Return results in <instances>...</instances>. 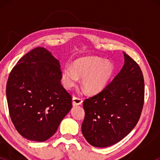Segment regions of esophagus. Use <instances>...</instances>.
Masks as SVG:
<instances>
[{"label": "esophagus", "mask_w": 160, "mask_h": 160, "mask_svg": "<svg viewBox=\"0 0 160 160\" xmlns=\"http://www.w3.org/2000/svg\"><path fill=\"white\" fill-rule=\"evenodd\" d=\"M73 102V105H80V104H82V98H80V97H76L74 96L72 98Z\"/></svg>", "instance_id": "obj_1"}]
</instances>
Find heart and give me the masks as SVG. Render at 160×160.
<instances>
[{"label":"heart","mask_w":160,"mask_h":160,"mask_svg":"<svg viewBox=\"0 0 160 160\" xmlns=\"http://www.w3.org/2000/svg\"><path fill=\"white\" fill-rule=\"evenodd\" d=\"M113 64L99 57H86L74 62L73 67L65 65L62 70V84L71 89L82 77V85L87 92L95 94L107 86L113 73Z\"/></svg>","instance_id":"1"}]
</instances>
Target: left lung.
<instances>
[{"label":"left lung","mask_w":160,"mask_h":160,"mask_svg":"<svg viewBox=\"0 0 160 160\" xmlns=\"http://www.w3.org/2000/svg\"><path fill=\"white\" fill-rule=\"evenodd\" d=\"M125 64L118 74L98 94L84 100L82 132L98 148L119 142L135 128L144 102L141 68L123 52Z\"/></svg>","instance_id":"obj_1"}]
</instances>
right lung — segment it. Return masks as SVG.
I'll return each mask as SVG.
<instances>
[{
	"label": "right lung",
	"mask_w": 160,
	"mask_h": 160,
	"mask_svg": "<svg viewBox=\"0 0 160 160\" xmlns=\"http://www.w3.org/2000/svg\"><path fill=\"white\" fill-rule=\"evenodd\" d=\"M61 73L59 61L43 47L23 56L11 71L6 88L9 113L25 138L47 141L72 108Z\"/></svg>",
	"instance_id": "add662e5"
}]
</instances>
